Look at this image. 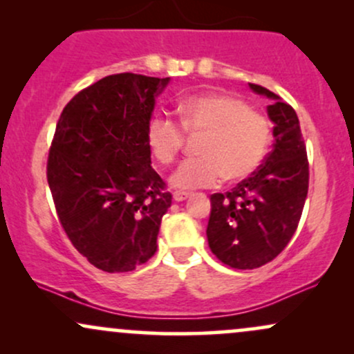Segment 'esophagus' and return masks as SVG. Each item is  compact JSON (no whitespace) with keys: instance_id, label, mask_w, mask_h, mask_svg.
Here are the masks:
<instances>
[{"instance_id":"1","label":"esophagus","mask_w":354,"mask_h":354,"mask_svg":"<svg viewBox=\"0 0 354 354\" xmlns=\"http://www.w3.org/2000/svg\"><path fill=\"white\" fill-rule=\"evenodd\" d=\"M188 196H189V193H185V191H174V193H173V200L178 201V203L185 201Z\"/></svg>"}]
</instances>
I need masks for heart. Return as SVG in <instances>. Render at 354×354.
I'll return each instance as SVG.
<instances>
[{"label":"heart","mask_w":354,"mask_h":354,"mask_svg":"<svg viewBox=\"0 0 354 354\" xmlns=\"http://www.w3.org/2000/svg\"><path fill=\"white\" fill-rule=\"evenodd\" d=\"M180 121L165 115L151 118L146 140L161 165H171L185 148L187 133H205L200 158L183 161L171 176L180 189L216 185L223 176L245 180L265 160L271 145V123L243 100L221 93L189 96L178 104Z\"/></svg>","instance_id":"b5f03b06"}]
</instances>
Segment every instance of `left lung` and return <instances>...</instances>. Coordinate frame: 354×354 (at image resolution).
<instances>
[{
  "label": "left lung",
  "mask_w": 354,
  "mask_h": 354,
  "mask_svg": "<svg viewBox=\"0 0 354 354\" xmlns=\"http://www.w3.org/2000/svg\"><path fill=\"white\" fill-rule=\"evenodd\" d=\"M273 100L268 116L274 123L271 153L250 178L231 191L211 194L208 245L221 263L254 270L273 261L293 238L310 185L306 146L296 111L270 89L250 83Z\"/></svg>",
  "instance_id": "8db88e82"
}]
</instances>
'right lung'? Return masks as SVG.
Instances as JSON below:
<instances>
[{
  "mask_svg": "<svg viewBox=\"0 0 354 354\" xmlns=\"http://www.w3.org/2000/svg\"><path fill=\"white\" fill-rule=\"evenodd\" d=\"M169 78L120 73L81 89L61 113L46 178L73 246L98 270L124 273L156 253L171 193L146 140Z\"/></svg>",
  "mask_w": 354,
  "mask_h": 354,
  "instance_id": "obj_1",
  "label": "right lung"
}]
</instances>
